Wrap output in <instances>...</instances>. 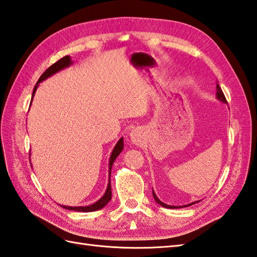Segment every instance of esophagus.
I'll return each instance as SVG.
<instances>
[{
  "label": "esophagus",
  "mask_w": 257,
  "mask_h": 257,
  "mask_svg": "<svg viewBox=\"0 0 257 257\" xmlns=\"http://www.w3.org/2000/svg\"><path fill=\"white\" fill-rule=\"evenodd\" d=\"M130 139H132V143L138 145L140 144L141 139H143V133H141L140 129H134L132 133H130Z\"/></svg>",
  "instance_id": "obj_1"
}]
</instances>
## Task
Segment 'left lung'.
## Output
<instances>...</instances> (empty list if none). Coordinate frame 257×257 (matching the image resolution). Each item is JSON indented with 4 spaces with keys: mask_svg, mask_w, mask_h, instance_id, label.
Instances as JSON below:
<instances>
[{
    "mask_svg": "<svg viewBox=\"0 0 257 257\" xmlns=\"http://www.w3.org/2000/svg\"><path fill=\"white\" fill-rule=\"evenodd\" d=\"M216 98H217V99H219L220 101L227 103L226 98H225L224 94H223V91H222V89H221V87L219 86V84H216ZM152 195H154V198H155V200H156V202H157L158 204H160V205L163 206V207H167V209H179V207L190 206V205H192V204H194V203H196V202H198V201H196V202H192V203L187 204V205H183V206H174V205H168V204H166V203H163V202H161L159 199H158V196H157L156 193L154 192V190H152Z\"/></svg>",
    "mask_w": 257,
    "mask_h": 257,
    "instance_id": "left-lung-1",
    "label": "left lung"
}]
</instances>
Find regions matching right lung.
<instances>
[{
	"label": "right lung",
	"mask_w": 257,
	"mask_h": 257,
	"mask_svg": "<svg viewBox=\"0 0 257 257\" xmlns=\"http://www.w3.org/2000/svg\"><path fill=\"white\" fill-rule=\"evenodd\" d=\"M73 64V61L70 59L69 56H64L63 58L59 59L56 63H54L52 66L48 67L44 73L42 74V76L40 77V79L37 80V83L34 87V90H33V95H32V100H33V97L35 95V91L37 89V86L38 84L41 83V81L45 80L46 78L51 77L52 75L56 74L59 70H62L64 68H66L70 65ZM123 149V138H120L118 143L114 146V148L111 152V156H110V159H109V182H108V187L105 194L102 195V198H100L97 202H95L94 204H90V205H87V206H67V205H61L63 206L64 209L66 210H70V211H77V212H92V211H97V210H100L102 209L103 206H105L109 201L111 200V185H110V172H111V168L114 160H116V158L120 155V152L122 151Z\"/></svg>",
	"instance_id": "right-lung-1"
}]
</instances>
